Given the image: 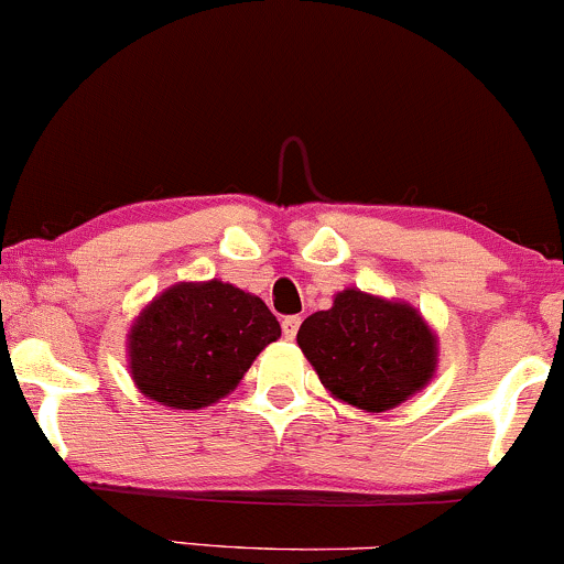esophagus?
<instances>
[{"label": "esophagus", "instance_id": "obj_1", "mask_svg": "<svg viewBox=\"0 0 564 564\" xmlns=\"http://www.w3.org/2000/svg\"><path fill=\"white\" fill-rule=\"evenodd\" d=\"M281 326H283V336H286V339H294L296 332H300V326H302V318L300 315H286V318L281 321Z\"/></svg>", "mask_w": 564, "mask_h": 564}]
</instances>
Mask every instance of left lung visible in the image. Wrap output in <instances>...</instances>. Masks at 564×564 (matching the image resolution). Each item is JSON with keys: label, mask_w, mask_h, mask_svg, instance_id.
Masks as SVG:
<instances>
[{"label": "left lung", "mask_w": 564, "mask_h": 564, "mask_svg": "<svg viewBox=\"0 0 564 564\" xmlns=\"http://www.w3.org/2000/svg\"><path fill=\"white\" fill-rule=\"evenodd\" d=\"M326 390L364 411H390L435 373V336L400 302L347 289L296 334Z\"/></svg>", "instance_id": "obj_1"}]
</instances>
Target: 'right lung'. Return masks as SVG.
<instances>
[{
    "mask_svg": "<svg viewBox=\"0 0 564 564\" xmlns=\"http://www.w3.org/2000/svg\"><path fill=\"white\" fill-rule=\"evenodd\" d=\"M281 336L260 296L223 281L180 283L156 296L129 334V368L145 398L172 408L217 403Z\"/></svg>",
    "mask_w": 564,
    "mask_h": 564,
    "instance_id": "obj_1",
    "label": "right lung"
}]
</instances>
